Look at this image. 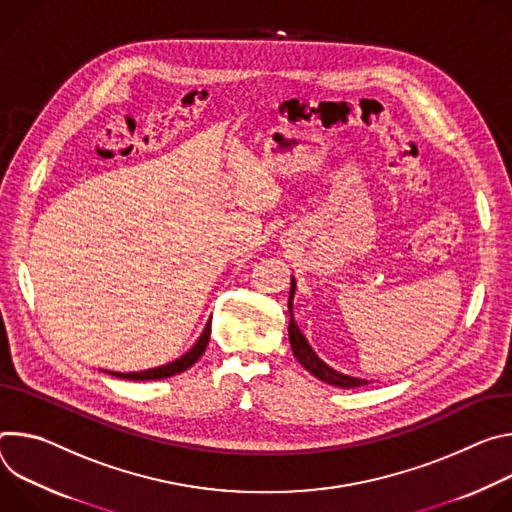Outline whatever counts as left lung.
Segmentation results:
<instances>
[{"instance_id":"1","label":"left lung","mask_w":512,"mask_h":512,"mask_svg":"<svg viewBox=\"0 0 512 512\" xmlns=\"http://www.w3.org/2000/svg\"><path fill=\"white\" fill-rule=\"evenodd\" d=\"M293 295H295V280H291V295H289V311H291V321H289V339H291V348L295 358L319 380L339 386V388H356V386H364L368 384V380L362 378H354V376H346V374H339L333 368H329L327 364H323L315 352L311 350V346L307 344L305 335L299 331L295 319H293Z\"/></svg>"}]
</instances>
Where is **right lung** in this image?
I'll use <instances>...</instances> for the list:
<instances>
[{
  "mask_svg": "<svg viewBox=\"0 0 512 512\" xmlns=\"http://www.w3.org/2000/svg\"><path fill=\"white\" fill-rule=\"evenodd\" d=\"M209 333H211V323H207L203 335L199 337V342L193 346V350L189 354H185L181 360L177 362H170L166 366L160 368H152V370H144V372H130V374H122V372H109L111 376H118V378H126V380H160V378H168V376H175L185 372L187 368H191L203 354L205 348L209 344Z\"/></svg>",
  "mask_w": 512,
  "mask_h": 512,
  "instance_id": "obj_1",
  "label": "right lung"
}]
</instances>
